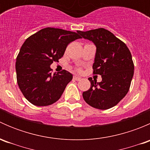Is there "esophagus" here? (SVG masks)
I'll return each instance as SVG.
<instances>
[{
	"label": "esophagus",
	"instance_id": "obj_1",
	"mask_svg": "<svg viewBox=\"0 0 150 150\" xmlns=\"http://www.w3.org/2000/svg\"><path fill=\"white\" fill-rule=\"evenodd\" d=\"M73 79L74 80H75V81H80V80L81 79V78H80V77H78V76H77V75H75V76L73 77Z\"/></svg>",
	"mask_w": 150,
	"mask_h": 150
}]
</instances>
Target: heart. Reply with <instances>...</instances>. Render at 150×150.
<instances>
[{
  "instance_id": "b5f03b06",
  "label": "heart",
  "mask_w": 150,
  "mask_h": 150,
  "mask_svg": "<svg viewBox=\"0 0 150 150\" xmlns=\"http://www.w3.org/2000/svg\"><path fill=\"white\" fill-rule=\"evenodd\" d=\"M78 70H80V69H78Z\"/></svg>"
}]
</instances>
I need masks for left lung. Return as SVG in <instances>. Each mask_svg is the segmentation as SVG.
<instances>
[{"instance_id": "8db88e82", "label": "left lung", "mask_w": 150, "mask_h": 150, "mask_svg": "<svg viewBox=\"0 0 150 150\" xmlns=\"http://www.w3.org/2000/svg\"><path fill=\"white\" fill-rule=\"evenodd\" d=\"M78 33L96 45L93 73L102 78L96 83L89 78L91 87L83 93V97L92 107L108 110L118 104L129 91L134 72L131 51L125 43L104 28Z\"/></svg>"}]
</instances>
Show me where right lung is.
Listing matches in <instances>:
<instances>
[{
	"label": "right lung",
	"instance_id": "add662e5",
	"mask_svg": "<svg viewBox=\"0 0 150 150\" xmlns=\"http://www.w3.org/2000/svg\"><path fill=\"white\" fill-rule=\"evenodd\" d=\"M81 38L78 31L46 28L27 38L16 62V80L22 94L31 104L48 106L59 99L72 75L63 69L51 74L50 65L63 57L71 42Z\"/></svg>",
	"mask_w": 150,
	"mask_h": 150
}]
</instances>
